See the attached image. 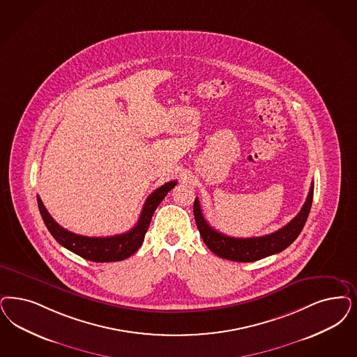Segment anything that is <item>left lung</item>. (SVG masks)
Segmentation results:
<instances>
[{
	"mask_svg": "<svg viewBox=\"0 0 357 357\" xmlns=\"http://www.w3.org/2000/svg\"><path fill=\"white\" fill-rule=\"evenodd\" d=\"M314 197V182L310 185L307 199L299 213L289 224H286L281 229L271 234H265L261 237H231L227 234L218 232L213 229L208 222H206L202 208L199 204V199L194 202V216L197 222V229L209 250L222 259L237 261V262H252L257 259H265L271 255L280 253L290 244H293L295 238L302 232L305 222L307 220L308 213L312 204Z\"/></svg>",
	"mask_w": 357,
	"mask_h": 357,
	"instance_id": "obj_1",
	"label": "left lung"
}]
</instances>
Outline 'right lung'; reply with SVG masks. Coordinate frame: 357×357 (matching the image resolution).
Segmentation results:
<instances>
[{"label": "right lung", "instance_id": "obj_1", "mask_svg": "<svg viewBox=\"0 0 357 357\" xmlns=\"http://www.w3.org/2000/svg\"><path fill=\"white\" fill-rule=\"evenodd\" d=\"M175 185H176V181H172L160 185V188L151 192L144 204V208L141 211L139 219L135 224V228H132L126 234H114L109 237H88V236L73 234L64 229L51 218L49 211L43 206L39 197H37L38 207L50 234H52V237L61 245L74 252L75 255L93 262L123 261L130 257L138 250V248L142 245L154 211L167 195V192L175 187Z\"/></svg>", "mask_w": 357, "mask_h": 357}]
</instances>
